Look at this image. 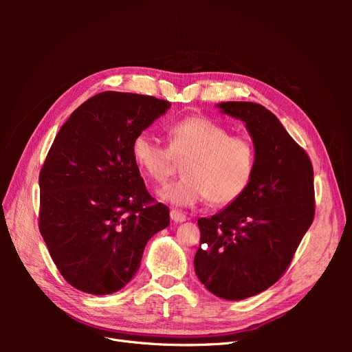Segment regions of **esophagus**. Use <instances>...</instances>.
Returning <instances> with one entry per match:
<instances>
[{
  "label": "esophagus",
  "mask_w": 352,
  "mask_h": 352,
  "mask_svg": "<svg viewBox=\"0 0 352 352\" xmlns=\"http://www.w3.org/2000/svg\"><path fill=\"white\" fill-rule=\"evenodd\" d=\"M170 219H172L173 221H176V223H182V221H186V214L185 212H182L180 210H176V208H173L172 211H170Z\"/></svg>",
  "instance_id": "esophagus-1"
}]
</instances>
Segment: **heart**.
Segmentation results:
<instances>
[{
	"label": "heart",
	"instance_id": "b5f03b06",
	"mask_svg": "<svg viewBox=\"0 0 352 352\" xmlns=\"http://www.w3.org/2000/svg\"><path fill=\"white\" fill-rule=\"evenodd\" d=\"M168 146L154 136L138 133L132 141V157L142 172L163 185L177 162L185 177L164 188L160 197L175 206H194L206 201L226 207L238 201L251 185L257 164L254 141L232 135L229 127L206 116H189L168 127Z\"/></svg>",
	"mask_w": 352,
	"mask_h": 352
}]
</instances>
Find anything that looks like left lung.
<instances>
[{"instance_id": "1", "label": "left lung", "mask_w": 352, "mask_h": 352, "mask_svg": "<svg viewBox=\"0 0 352 352\" xmlns=\"http://www.w3.org/2000/svg\"><path fill=\"white\" fill-rule=\"evenodd\" d=\"M219 107L245 122L257 164L238 201L198 219L201 239L194 264L210 292L238 301L265 291L289 267L314 219V176L310 157L272 111L247 101Z\"/></svg>"}]
</instances>
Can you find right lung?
I'll return each instance as SVG.
<instances>
[{
    "label": "right lung",
    "instance_id": "1",
    "mask_svg": "<svg viewBox=\"0 0 352 352\" xmlns=\"http://www.w3.org/2000/svg\"><path fill=\"white\" fill-rule=\"evenodd\" d=\"M170 109L150 95L105 91L72 113L39 173V232L73 287L107 295L129 283L168 207L146 190L132 141Z\"/></svg>",
    "mask_w": 352,
    "mask_h": 352
}]
</instances>
